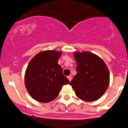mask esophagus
Listing matches in <instances>:
<instances>
[{
	"label": "esophagus",
	"instance_id": "34e87169",
	"mask_svg": "<svg viewBox=\"0 0 128 128\" xmlns=\"http://www.w3.org/2000/svg\"><path fill=\"white\" fill-rule=\"evenodd\" d=\"M67 78H68V80H69V82H70V81L72 80V77L70 76H68Z\"/></svg>",
	"mask_w": 128,
	"mask_h": 128
}]
</instances>
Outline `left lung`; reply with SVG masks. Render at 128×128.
<instances>
[{
  "mask_svg": "<svg viewBox=\"0 0 128 128\" xmlns=\"http://www.w3.org/2000/svg\"><path fill=\"white\" fill-rule=\"evenodd\" d=\"M76 76L70 82L81 100L93 102L103 95L110 84L106 65L96 55L89 52H76Z\"/></svg>",
  "mask_w": 128,
  "mask_h": 128,
  "instance_id": "left-lung-1",
  "label": "left lung"
}]
</instances>
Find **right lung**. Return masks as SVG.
<instances>
[{"label": "right lung", "instance_id": "add662e5", "mask_svg": "<svg viewBox=\"0 0 128 128\" xmlns=\"http://www.w3.org/2000/svg\"><path fill=\"white\" fill-rule=\"evenodd\" d=\"M62 54L56 50L43 51L30 61L25 73V86L35 100L47 103L58 96L63 85L69 83L58 63Z\"/></svg>", "mask_w": 128, "mask_h": 128}]
</instances>
